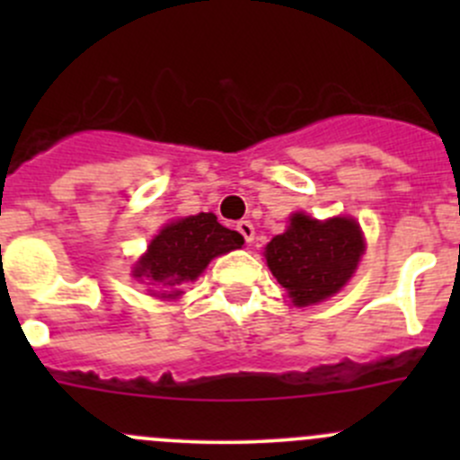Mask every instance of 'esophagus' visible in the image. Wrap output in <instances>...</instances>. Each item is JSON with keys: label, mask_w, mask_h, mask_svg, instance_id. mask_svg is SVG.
Here are the masks:
<instances>
[{"label": "esophagus", "mask_w": 460, "mask_h": 460, "mask_svg": "<svg viewBox=\"0 0 460 460\" xmlns=\"http://www.w3.org/2000/svg\"><path fill=\"white\" fill-rule=\"evenodd\" d=\"M235 229L240 231V235L244 238V243H253V238H256V229H253V225L249 220H240L238 225H235Z\"/></svg>", "instance_id": "34e87169"}]
</instances>
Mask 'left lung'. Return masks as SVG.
I'll list each match as a JSON object with an SVG mask.
<instances>
[{"mask_svg": "<svg viewBox=\"0 0 460 460\" xmlns=\"http://www.w3.org/2000/svg\"><path fill=\"white\" fill-rule=\"evenodd\" d=\"M365 244L351 217L318 222L296 213L285 234L264 249L269 269L298 307L329 298L351 278Z\"/></svg>", "mask_w": 460, "mask_h": 460, "instance_id": "1", "label": "left lung"}]
</instances>
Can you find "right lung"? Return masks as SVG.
Wrapping results in <instances>:
<instances>
[{
	"label": "right lung",
	"instance_id": "add662e5",
	"mask_svg": "<svg viewBox=\"0 0 460 460\" xmlns=\"http://www.w3.org/2000/svg\"><path fill=\"white\" fill-rule=\"evenodd\" d=\"M243 244V235L222 226L213 213L182 217L151 240L146 256L140 260L133 276L144 278L148 285L173 289L182 282L196 280L216 256ZM169 296H180V291L175 289V294Z\"/></svg>",
	"mask_w": 460,
	"mask_h": 460
}]
</instances>
